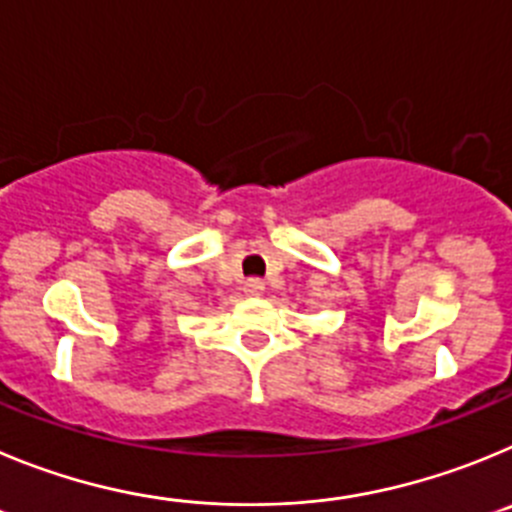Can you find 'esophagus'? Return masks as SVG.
Returning <instances> with one entry per match:
<instances>
[{
  "instance_id": "1",
  "label": "esophagus",
  "mask_w": 512,
  "mask_h": 512,
  "mask_svg": "<svg viewBox=\"0 0 512 512\" xmlns=\"http://www.w3.org/2000/svg\"><path fill=\"white\" fill-rule=\"evenodd\" d=\"M242 290H245V296H262V290H265V283H262L260 278H250L245 280V285H242Z\"/></svg>"
}]
</instances>
